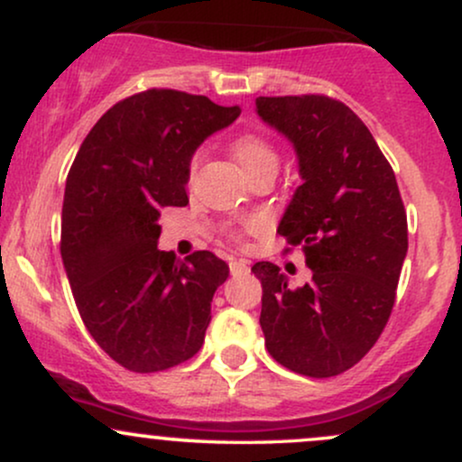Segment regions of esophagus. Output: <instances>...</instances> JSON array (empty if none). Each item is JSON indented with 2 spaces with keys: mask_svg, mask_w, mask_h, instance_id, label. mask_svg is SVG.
I'll return each mask as SVG.
<instances>
[{
  "mask_svg": "<svg viewBox=\"0 0 462 462\" xmlns=\"http://www.w3.org/2000/svg\"><path fill=\"white\" fill-rule=\"evenodd\" d=\"M230 273L232 275H247L249 273L247 261H241V258H230Z\"/></svg>",
  "mask_w": 462,
  "mask_h": 462,
  "instance_id": "esophagus-1",
  "label": "esophagus"
}]
</instances>
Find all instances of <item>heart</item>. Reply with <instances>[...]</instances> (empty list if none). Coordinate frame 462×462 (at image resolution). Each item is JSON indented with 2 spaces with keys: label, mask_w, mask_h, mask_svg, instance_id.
I'll use <instances>...</instances> for the list:
<instances>
[{
  "label": "heart",
  "mask_w": 462,
  "mask_h": 462,
  "mask_svg": "<svg viewBox=\"0 0 462 462\" xmlns=\"http://www.w3.org/2000/svg\"><path fill=\"white\" fill-rule=\"evenodd\" d=\"M232 153H235L238 167H241L247 176L256 171V169L264 167V164L278 162L273 147L258 134L236 136V139L232 141Z\"/></svg>",
  "instance_id": "1"
}]
</instances>
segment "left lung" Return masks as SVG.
Segmentation results:
<instances>
[{
    "label": "left lung",
    "instance_id": "1",
    "mask_svg": "<svg viewBox=\"0 0 462 462\" xmlns=\"http://www.w3.org/2000/svg\"><path fill=\"white\" fill-rule=\"evenodd\" d=\"M256 113L298 156L301 184L278 232L301 245L309 284L256 263L269 354L295 374L330 378L358 363L389 321L408 252L395 173L367 125L323 95L256 97Z\"/></svg>",
    "mask_w": 462,
    "mask_h": 462
}]
</instances>
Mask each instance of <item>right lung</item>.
Here are the masks:
<instances>
[{"instance_id": "1", "label": "right lung", "mask_w": 462, "mask_h": 462, "mask_svg": "<svg viewBox=\"0 0 462 462\" xmlns=\"http://www.w3.org/2000/svg\"><path fill=\"white\" fill-rule=\"evenodd\" d=\"M238 106L150 88L115 104L79 145L62 201L60 254L97 346L136 374L193 358L230 267L213 252L187 263L158 249V217L187 206L190 161Z\"/></svg>"}]
</instances>
